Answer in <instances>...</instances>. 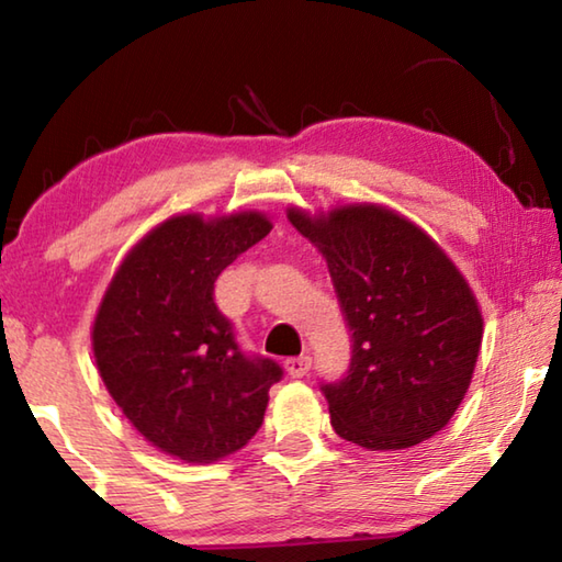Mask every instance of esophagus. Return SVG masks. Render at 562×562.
Wrapping results in <instances>:
<instances>
[{"label": "esophagus", "instance_id": "esophagus-1", "mask_svg": "<svg viewBox=\"0 0 562 562\" xmlns=\"http://www.w3.org/2000/svg\"><path fill=\"white\" fill-rule=\"evenodd\" d=\"M288 374L292 376V379H302V376H307L310 374V369H312V357L310 355H300V357H292V359H288Z\"/></svg>", "mask_w": 562, "mask_h": 562}]
</instances>
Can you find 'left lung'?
<instances>
[{
  "label": "left lung",
  "instance_id": "1",
  "mask_svg": "<svg viewBox=\"0 0 562 562\" xmlns=\"http://www.w3.org/2000/svg\"><path fill=\"white\" fill-rule=\"evenodd\" d=\"M290 223L325 255L351 361L322 382L335 431L372 451L431 439L463 402L483 319L469 282L429 235L382 205H345Z\"/></svg>",
  "mask_w": 562,
  "mask_h": 562
}]
</instances>
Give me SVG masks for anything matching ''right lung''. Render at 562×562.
<instances>
[{
	"label": "right lung",
	"mask_w": 562,
	"mask_h": 562,
	"mask_svg": "<svg viewBox=\"0 0 562 562\" xmlns=\"http://www.w3.org/2000/svg\"><path fill=\"white\" fill-rule=\"evenodd\" d=\"M272 231L260 213L178 215L113 274L93 322V357L113 402L156 449L211 463L252 439L278 361L247 355L215 304V280Z\"/></svg>",
	"instance_id": "add662e5"
}]
</instances>
